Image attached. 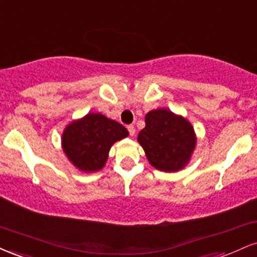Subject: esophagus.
Here are the masks:
<instances>
[{
    "label": "esophagus",
    "instance_id": "1",
    "mask_svg": "<svg viewBox=\"0 0 257 257\" xmlns=\"http://www.w3.org/2000/svg\"><path fill=\"white\" fill-rule=\"evenodd\" d=\"M127 130H128L130 135H131L132 137H134V136L136 135V128H135V126H134V125H128V126H127Z\"/></svg>",
    "mask_w": 257,
    "mask_h": 257
}]
</instances>
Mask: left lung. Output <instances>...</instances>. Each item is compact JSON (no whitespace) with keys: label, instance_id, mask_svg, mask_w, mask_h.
Wrapping results in <instances>:
<instances>
[{"label":"left lung","instance_id":"left-lung-1","mask_svg":"<svg viewBox=\"0 0 257 257\" xmlns=\"http://www.w3.org/2000/svg\"><path fill=\"white\" fill-rule=\"evenodd\" d=\"M149 164L162 172H178L189 164L197 143L194 126L167 108L150 110L138 134Z\"/></svg>","mask_w":257,"mask_h":257}]
</instances>
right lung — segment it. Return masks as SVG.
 I'll return each mask as SVG.
<instances>
[{
	"instance_id": "obj_1",
	"label": "right lung",
	"mask_w": 257,
	"mask_h": 257,
	"mask_svg": "<svg viewBox=\"0 0 257 257\" xmlns=\"http://www.w3.org/2000/svg\"><path fill=\"white\" fill-rule=\"evenodd\" d=\"M127 136L126 127L115 120L101 113H87L66 126L61 146L77 170L93 173L104 167L111 146Z\"/></svg>"
}]
</instances>
